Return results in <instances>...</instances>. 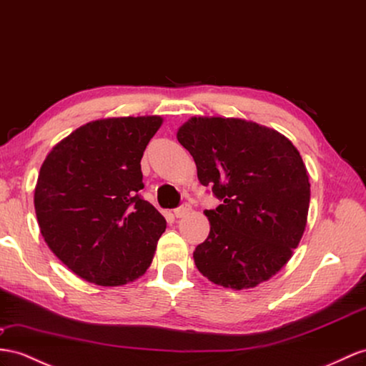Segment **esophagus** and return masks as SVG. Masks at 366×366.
<instances>
[{"instance_id": "obj_1", "label": "esophagus", "mask_w": 366, "mask_h": 366, "mask_svg": "<svg viewBox=\"0 0 366 366\" xmlns=\"http://www.w3.org/2000/svg\"><path fill=\"white\" fill-rule=\"evenodd\" d=\"M190 210H192V207H190L189 204H182L181 207L174 209V217H176V218H184L185 214L190 213Z\"/></svg>"}]
</instances>
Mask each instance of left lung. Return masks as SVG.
Returning a JSON list of instances; mask_svg holds the SVG:
<instances>
[{
	"label": "left lung",
	"instance_id": "1",
	"mask_svg": "<svg viewBox=\"0 0 366 366\" xmlns=\"http://www.w3.org/2000/svg\"><path fill=\"white\" fill-rule=\"evenodd\" d=\"M193 156L198 179L221 204L205 210L207 239L193 252L212 283L255 287L292 258L306 229L311 184L290 140L237 117H190L176 133Z\"/></svg>",
	"mask_w": 366,
	"mask_h": 366
}]
</instances>
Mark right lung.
I'll list each match as a JSON object with an SVG mask.
<instances>
[{
    "label": "right lung",
    "mask_w": 366,
    "mask_h": 366,
    "mask_svg": "<svg viewBox=\"0 0 366 366\" xmlns=\"http://www.w3.org/2000/svg\"><path fill=\"white\" fill-rule=\"evenodd\" d=\"M161 116L88 122L52 147L34 205L46 244L89 283L114 287L152 266L167 221L139 192L140 159Z\"/></svg>",
    "instance_id": "right-lung-1"
}]
</instances>
